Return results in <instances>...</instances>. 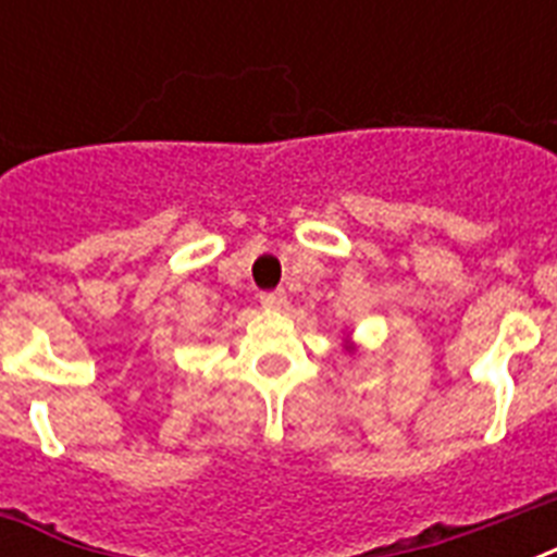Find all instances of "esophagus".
Wrapping results in <instances>:
<instances>
[{
  "label": "esophagus",
  "mask_w": 557,
  "mask_h": 557,
  "mask_svg": "<svg viewBox=\"0 0 557 557\" xmlns=\"http://www.w3.org/2000/svg\"><path fill=\"white\" fill-rule=\"evenodd\" d=\"M260 304L265 306V309H286L288 306V297H286V292H283V288H277V292H262L260 295Z\"/></svg>",
  "instance_id": "esophagus-1"
}]
</instances>
